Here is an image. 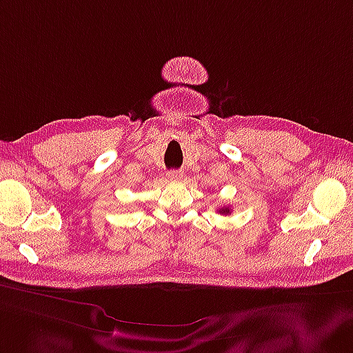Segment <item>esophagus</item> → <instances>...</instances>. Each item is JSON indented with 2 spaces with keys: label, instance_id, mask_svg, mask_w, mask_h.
Instances as JSON below:
<instances>
[{
  "label": "esophagus",
  "instance_id": "1",
  "mask_svg": "<svg viewBox=\"0 0 353 353\" xmlns=\"http://www.w3.org/2000/svg\"><path fill=\"white\" fill-rule=\"evenodd\" d=\"M182 176H183V173H180V171H170V173H167V179L168 180H171V182H174V180H179V179H182Z\"/></svg>",
  "mask_w": 353,
  "mask_h": 353
}]
</instances>
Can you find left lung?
<instances>
[{
    "mask_svg": "<svg viewBox=\"0 0 353 353\" xmlns=\"http://www.w3.org/2000/svg\"><path fill=\"white\" fill-rule=\"evenodd\" d=\"M219 213H222V214H230V213H231L230 207H223V209H221V210H219Z\"/></svg>",
    "mask_w": 353,
    "mask_h": 353,
    "instance_id": "8db88e82",
    "label": "left lung"
}]
</instances>
